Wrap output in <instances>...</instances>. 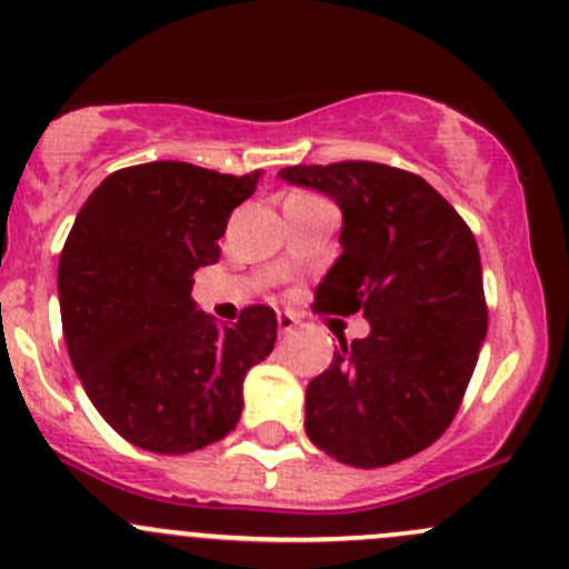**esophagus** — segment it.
<instances>
[{
    "mask_svg": "<svg viewBox=\"0 0 569 569\" xmlns=\"http://www.w3.org/2000/svg\"><path fill=\"white\" fill-rule=\"evenodd\" d=\"M295 327H297V316L295 313H278V330L280 332L289 335V332H295Z\"/></svg>",
    "mask_w": 569,
    "mask_h": 569,
    "instance_id": "esophagus-1",
    "label": "esophagus"
}]
</instances>
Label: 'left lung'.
I'll list each match as a JSON object with an SVG mask.
<instances>
[{
	"mask_svg": "<svg viewBox=\"0 0 569 569\" xmlns=\"http://www.w3.org/2000/svg\"><path fill=\"white\" fill-rule=\"evenodd\" d=\"M283 182L343 214L313 310H362L305 392V433L338 463L379 469L433 445L456 417L488 332L482 264L463 218L422 177L368 160L289 166Z\"/></svg>",
	"mask_w": 569,
	"mask_h": 569,
	"instance_id": "obj_1",
	"label": "left lung"
}]
</instances>
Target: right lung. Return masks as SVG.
Instances as JSON below:
<instances>
[{
  "instance_id": "right-lung-1",
  "label": "right lung",
  "mask_w": 569,
  "mask_h": 569,
  "mask_svg": "<svg viewBox=\"0 0 569 569\" xmlns=\"http://www.w3.org/2000/svg\"><path fill=\"white\" fill-rule=\"evenodd\" d=\"M256 182L158 160L113 171L76 214L57 274L64 343L100 417L141 450L184 456L229 436L244 376L272 351V308L229 327L190 297Z\"/></svg>"
}]
</instances>
